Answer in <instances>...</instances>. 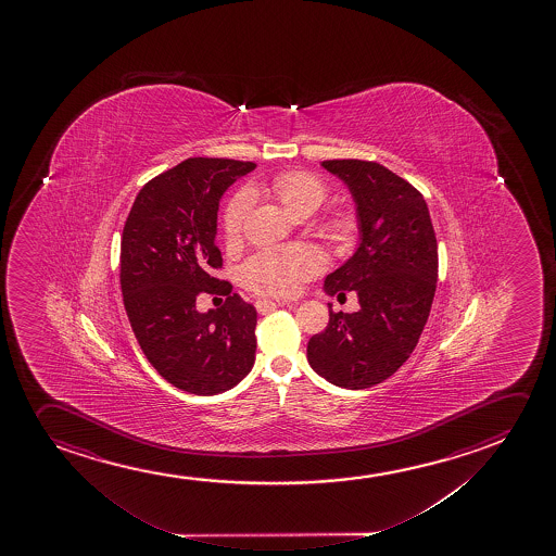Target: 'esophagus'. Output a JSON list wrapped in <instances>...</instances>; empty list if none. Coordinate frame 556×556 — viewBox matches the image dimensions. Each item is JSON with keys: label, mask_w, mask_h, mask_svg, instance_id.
Masks as SVG:
<instances>
[{"label": "esophagus", "mask_w": 556, "mask_h": 556, "mask_svg": "<svg viewBox=\"0 0 556 556\" xmlns=\"http://www.w3.org/2000/svg\"><path fill=\"white\" fill-rule=\"evenodd\" d=\"M257 306V311L260 312H270L276 311V308H280V306H286V303H275V301H265V299H261L255 303Z\"/></svg>", "instance_id": "esophagus-1"}]
</instances>
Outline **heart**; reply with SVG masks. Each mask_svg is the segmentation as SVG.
I'll return each mask as SVG.
<instances>
[{
	"mask_svg": "<svg viewBox=\"0 0 556 556\" xmlns=\"http://www.w3.org/2000/svg\"><path fill=\"white\" fill-rule=\"evenodd\" d=\"M270 193L280 200L289 214L295 217H308L327 199V184L324 179L306 170H286L276 174L268 181ZM252 206V193L240 189L227 202L223 212V232L227 240H237L244 229L245 215ZM327 235L344 242L356 235L357 219L350 210H337L327 215L324 222ZM326 267L324 255L312 245H286L270 248L255 253L245 261L240 278L245 288L260 295L288 299L295 295L304 281L318 275Z\"/></svg>",
	"mask_w": 556,
	"mask_h": 556,
	"instance_id": "obj_1",
	"label": "heart"
}]
</instances>
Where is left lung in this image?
<instances>
[{
  "label": "left lung",
  "mask_w": 556,
  "mask_h": 556,
  "mask_svg": "<svg viewBox=\"0 0 556 556\" xmlns=\"http://www.w3.org/2000/svg\"><path fill=\"white\" fill-rule=\"evenodd\" d=\"M356 202L359 245L327 276V295L356 291L359 311H331L308 341L312 369L331 384L363 390L392 377L413 354L437 286V238L422 194L386 166L324 161Z\"/></svg>",
  "instance_id": "8db88e82"
}]
</instances>
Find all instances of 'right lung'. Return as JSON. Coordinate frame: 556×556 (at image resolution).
Segmentation results:
<instances>
[{"instance_id": "obj_1", "label": "right lung", "mask_w": 556, "mask_h": 556, "mask_svg": "<svg viewBox=\"0 0 556 556\" xmlns=\"http://www.w3.org/2000/svg\"><path fill=\"white\" fill-rule=\"evenodd\" d=\"M253 163L187 159L141 187L121 238V291L140 349L156 372L184 392L235 388L255 363L257 312L238 293L197 311L200 293H225L217 210L223 193Z\"/></svg>"}]
</instances>
